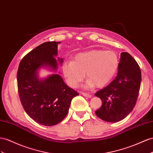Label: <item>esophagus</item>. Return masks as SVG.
I'll list each match as a JSON object with an SVG mask.
<instances>
[{
    "label": "esophagus",
    "mask_w": 153,
    "mask_h": 153,
    "mask_svg": "<svg viewBox=\"0 0 153 153\" xmlns=\"http://www.w3.org/2000/svg\"><path fill=\"white\" fill-rule=\"evenodd\" d=\"M82 94H83L84 96L85 97H91L92 95L91 94H88V93H85V92H82Z\"/></svg>",
    "instance_id": "1"
}]
</instances>
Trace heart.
I'll return each mask as SVG.
<instances>
[{
  "instance_id": "1",
  "label": "heart",
  "mask_w": 153,
  "mask_h": 153,
  "mask_svg": "<svg viewBox=\"0 0 153 153\" xmlns=\"http://www.w3.org/2000/svg\"><path fill=\"white\" fill-rule=\"evenodd\" d=\"M119 57L114 51L94 50L76 55L73 61L65 62L62 71L71 87H78L87 75L86 87H103L114 77L119 67Z\"/></svg>"
}]
</instances>
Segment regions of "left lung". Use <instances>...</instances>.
Masks as SVG:
<instances>
[{"label": "left lung", "mask_w": 153, "mask_h": 153, "mask_svg": "<svg viewBox=\"0 0 153 153\" xmlns=\"http://www.w3.org/2000/svg\"><path fill=\"white\" fill-rule=\"evenodd\" d=\"M117 71L115 79L95 94L102 101L96 114L108 122H117L130 114L136 105L142 80L139 65L127 52L121 53Z\"/></svg>", "instance_id": "1"}]
</instances>
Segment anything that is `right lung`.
<instances>
[{
	"label": "right lung",
	"instance_id": "1",
	"mask_svg": "<svg viewBox=\"0 0 153 153\" xmlns=\"http://www.w3.org/2000/svg\"><path fill=\"white\" fill-rule=\"evenodd\" d=\"M60 43L50 41L37 46L22 58L17 72L18 92L23 108L31 118L45 126L60 123L67 115L73 97L79 95L59 74L39 77L41 68L57 71L58 62L55 57ZM57 59L61 65L62 58Z\"/></svg>",
	"mask_w": 153,
	"mask_h": 153
}]
</instances>
